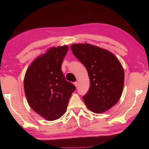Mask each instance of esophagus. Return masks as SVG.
Here are the masks:
<instances>
[{"label":"esophagus","mask_w":149,"mask_h":149,"mask_svg":"<svg viewBox=\"0 0 149 149\" xmlns=\"http://www.w3.org/2000/svg\"><path fill=\"white\" fill-rule=\"evenodd\" d=\"M74 84L75 85V87H77V82H74Z\"/></svg>","instance_id":"34e87169"}]
</instances>
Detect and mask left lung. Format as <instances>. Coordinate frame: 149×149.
<instances>
[{
	"label": "left lung",
	"mask_w": 149,
	"mask_h": 149,
	"mask_svg": "<svg viewBox=\"0 0 149 149\" xmlns=\"http://www.w3.org/2000/svg\"><path fill=\"white\" fill-rule=\"evenodd\" d=\"M71 49L89 74L91 85L83 96L85 104L95 113L109 110L123 91L124 72L119 60L108 50L89 44H74Z\"/></svg>",
	"instance_id": "left-lung-1"
}]
</instances>
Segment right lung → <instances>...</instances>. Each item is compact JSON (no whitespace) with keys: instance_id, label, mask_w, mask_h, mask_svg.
I'll return each mask as SVG.
<instances>
[{"instance_id":"right-lung-1","label":"right lung","mask_w":149,"mask_h":149,"mask_svg":"<svg viewBox=\"0 0 149 149\" xmlns=\"http://www.w3.org/2000/svg\"><path fill=\"white\" fill-rule=\"evenodd\" d=\"M68 47H52L35 59L24 78V91L33 110L47 120L64 115L75 85L65 80L61 66Z\"/></svg>"}]
</instances>
